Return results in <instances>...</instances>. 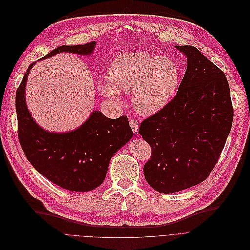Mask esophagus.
<instances>
[{
    "label": "esophagus",
    "instance_id": "esophagus-1",
    "mask_svg": "<svg viewBox=\"0 0 250 250\" xmlns=\"http://www.w3.org/2000/svg\"><path fill=\"white\" fill-rule=\"evenodd\" d=\"M138 126L139 123L135 119H130V127L132 128V131L134 134H138Z\"/></svg>",
    "mask_w": 250,
    "mask_h": 250
}]
</instances>
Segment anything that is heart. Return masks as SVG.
I'll return each mask as SVG.
<instances>
[{"label":"heart","mask_w":250,"mask_h":250,"mask_svg":"<svg viewBox=\"0 0 250 250\" xmlns=\"http://www.w3.org/2000/svg\"><path fill=\"white\" fill-rule=\"evenodd\" d=\"M181 78V69L171 58L146 52L126 53L113 61L109 69L110 81L100 83L99 89L115 104L122 102V91H133L135 110L142 115H151L169 104Z\"/></svg>","instance_id":"heart-1"}]
</instances>
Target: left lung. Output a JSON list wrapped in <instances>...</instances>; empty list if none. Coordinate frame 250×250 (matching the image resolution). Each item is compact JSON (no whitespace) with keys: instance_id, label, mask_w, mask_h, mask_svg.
<instances>
[{"instance_id":"1","label":"left lung","mask_w":250,"mask_h":250,"mask_svg":"<svg viewBox=\"0 0 250 250\" xmlns=\"http://www.w3.org/2000/svg\"><path fill=\"white\" fill-rule=\"evenodd\" d=\"M187 69L175 98L141 122L151 147L147 183L174 193L205 181L221 156L233 122L230 86L223 71L191 45H176Z\"/></svg>"}]
</instances>
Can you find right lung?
I'll list each match as a JSON object with an SVG mask.
<instances>
[{"label":"right lung","mask_w":250,"mask_h":250,"mask_svg":"<svg viewBox=\"0 0 250 250\" xmlns=\"http://www.w3.org/2000/svg\"><path fill=\"white\" fill-rule=\"evenodd\" d=\"M94 46L96 42L62 45L42 59L63 52L89 55ZM33 65H29L16 91L18 137L22 150L34 169L56 185L70 191H90L104 182L112 157L131 139L133 133L128 118L110 119L96 111L74 131H45L35 123L25 104L26 80Z\"/></svg>","instance_id":"obj_1"}]
</instances>
